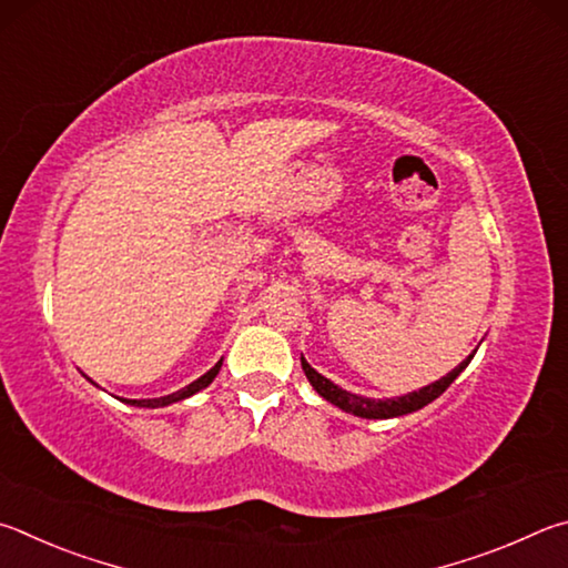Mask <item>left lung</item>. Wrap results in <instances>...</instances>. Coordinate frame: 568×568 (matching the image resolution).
I'll use <instances>...</instances> for the list:
<instances>
[{"mask_svg":"<svg viewBox=\"0 0 568 568\" xmlns=\"http://www.w3.org/2000/svg\"><path fill=\"white\" fill-rule=\"evenodd\" d=\"M469 362H471V356H466V359L459 366H456L454 372L442 376L439 382L424 386V389H419V392H412L406 396H396V399H366V396L344 392V389H339V386L326 379V376H322L320 372H314L312 366L306 364L304 356H302V369L306 374V379H310V384L314 386L316 392H320V396H324V399L332 402L334 406H339V409L349 412L354 416H364V419H394V416L412 414L416 409H422V406L432 404L436 396H442L446 389H449V384L464 372V366Z\"/></svg>","mask_w":568,"mask_h":568,"instance_id":"obj_1","label":"left lung"}]
</instances>
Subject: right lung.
<instances>
[{"label": "right lung", "mask_w": 568, "mask_h": 568, "mask_svg": "<svg viewBox=\"0 0 568 568\" xmlns=\"http://www.w3.org/2000/svg\"><path fill=\"white\" fill-rule=\"evenodd\" d=\"M219 369H222V362L214 364L212 369H209L204 376H199L196 382H192L189 386H184V389H179V392L169 394V396H162V399H129L126 404H132V406H146V409H156V406H169V404H174V402H182V399H186V396H192V394H196V392H202L204 386L212 384V382H214V376L219 374Z\"/></svg>", "instance_id": "right-lung-1"}]
</instances>
